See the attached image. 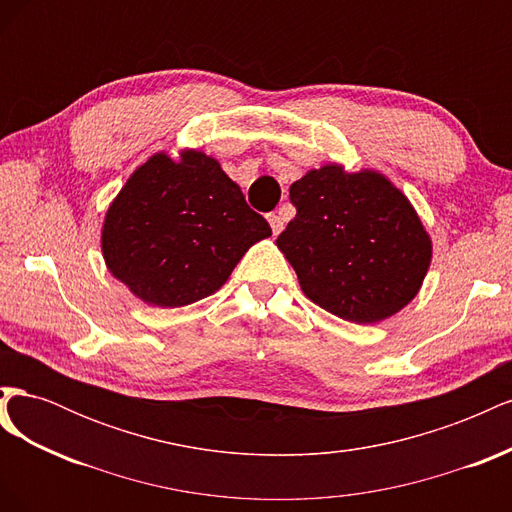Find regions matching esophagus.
Returning a JSON list of instances; mask_svg holds the SVG:
<instances>
[{
    "mask_svg": "<svg viewBox=\"0 0 512 512\" xmlns=\"http://www.w3.org/2000/svg\"><path fill=\"white\" fill-rule=\"evenodd\" d=\"M267 220H269V224H271L273 235H280V232L284 230V218H282V215H277V213H269V215H267Z\"/></svg>",
    "mask_w": 512,
    "mask_h": 512,
    "instance_id": "34e87169",
    "label": "esophagus"
}]
</instances>
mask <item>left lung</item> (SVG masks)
<instances>
[{
	"label": "left lung",
	"mask_w": 512,
	"mask_h": 512,
	"mask_svg": "<svg viewBox=\"0 0 512 512\" xmlns=\"http://www.w3.org/2000/svg\"><path fill=\"white\" fill-rule=\"evenodd\" d=\"M294 220L277 247L301 290L356 324L380 322L408 305L431 262V239L410 200L374 170L329 164L290 185Z\"/></svg>",
	"instance_id": "8db88e82"
}]
</instances>
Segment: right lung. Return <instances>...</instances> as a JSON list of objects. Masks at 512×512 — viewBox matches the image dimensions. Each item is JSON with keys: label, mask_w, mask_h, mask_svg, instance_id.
Masks as SVG:
<instances>
[{"label": "right lung", "mask_w": 512, "mask_h": 512, "mask_svg": "<svg viewBox=\"0 0 512 512\" xmlns=\"http://www.w3.org/2000/svg\"><path fill=\"white\" fill-rule=\"evenodd\" d=\"M271 226L245 203L218 160L185 151L156 153L123 185L106 211V267L138 299L183 307L220 290Z\"/></svg>", "instance_id": "right-lung-1"}]
</instances>
